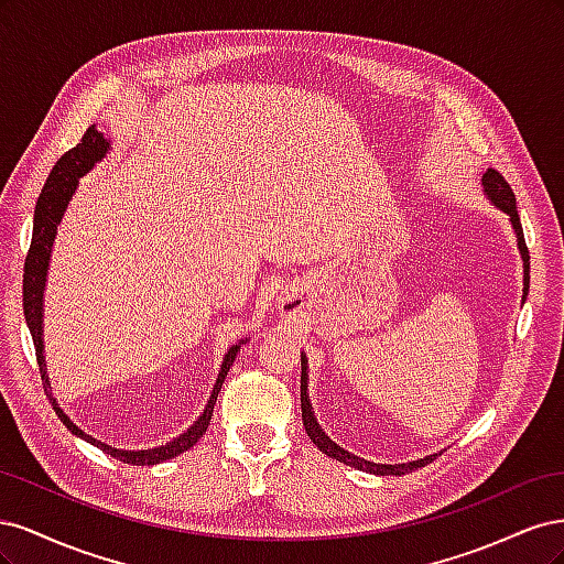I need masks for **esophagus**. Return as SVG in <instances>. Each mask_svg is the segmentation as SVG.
Instances as JSON below:
<instances>
[{
    "instance_id": "1",
    "label": "esophagus",
    "mask_w": 564,
    "mask_h": 564,
    "mask_svg": "<svg viewBox=\"0 0 564 564\" xmlns=\"http://www.w3.org/2000/svg\"><path fill=\"white\" fill-rule=\"evenodd\" d=\"M292 305H294L292 301H284V308H286V311H292Z\"/></svg>"
}]
</instances>
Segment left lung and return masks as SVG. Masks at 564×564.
Masks as SVG:
<instances>
[{
    "instance_id": "1",
    "label": "left lung",
    "mask_w": 564,
    "mask_h": 564,
    "mask_svg": "<svg viewBox=\"0 0 564 564\" xmlns=\"http://www.w3.org/2000/svg\"><path fill=\"white\" fill-rule=\"evenodd\" d=\"M482 187H485V195L491 199L494 207H499L503 214H508L510 224H513V230H516V237H518V249H520L522 263H524V289H522V301H524V296L529 292V251H527V245H524V232H522V224H520V216H518L516 195H513V191H510V185L506 183V178L497 172V169H487V174L482 176ZM305 369H308V360H305V355H301V416H303L305 433H308V437L313 440V445H317L319 452L340 460V464L352 466L357 470H367V473H373V475H404V473H412L416 468L429 466L431 460H435L437 454H431V456H423L419 460H409V464L388 466V464H373V460L360 458V456L346 452L344 447H338L336 442H332L327 435L322 433L319 423L313 414L308 392H305V390H308V381H305V379H308V371H305Z\"/></svg>"
}]
</instances>
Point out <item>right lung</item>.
<instances>
[{
    "label": "right lung",
    "mask_w": 564,
    "mask_h": 564,
    "mask_svg": "<svg viewBox=\"0 0 564 564\" xmlns=\"http://www.w3.org/2000/svg\"><path fill=\"white\" fill-rule=\"evenodd\" d=\"M110 150V141L106 139L104 133L96 131V127H89L87 133L82 135V141L73 148L67 150L65 155L54 164L51 169V174L42 187V193L37 197V207H35V226H32V242L25 256V268H23V313H25V322L30 327L32 334V344H35V355H37V365H40V373H42V383L46 390V398L54 406V412L58 414V419L67 425V431L75 433L77 437L91 442L94 447L104 449L106 454H110L112 458L124 460V464L131 466H155L162 464L166 458H174L183 452L191 449L195 442L207 433L209 429V421L214 416V404L218 398V390L224 386L228 371L232 367V360L237 350H240V344L232 346L226 357H224V365H220L218 371V379L216 386L212 390V398L204 406V412L199 414V419L187 429L183 435L174 437L172 442H166L162 447L155 449H139V452H131V449H117L106 445V442H98L96 437L87 435L82 429L67 419V414H63V409L58 406L56 398L51 395L48 388V377H46V362H44V338H42V308H44V286H46V272H48V261H51V247H54L56 240V230L61 218L67 209V204H70L75 191H77V183L84 174H89L91 169L96 166V162H100L106 158V152ZM245 344V340H242Z\"/></svg>",
    "instance_id": "1"
}]
</instances>
